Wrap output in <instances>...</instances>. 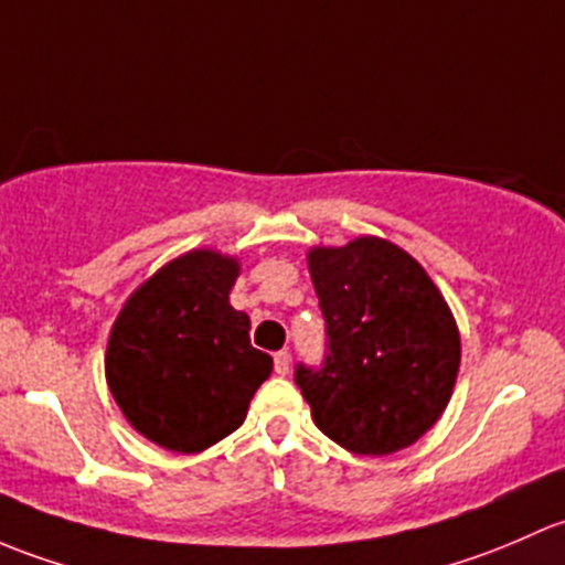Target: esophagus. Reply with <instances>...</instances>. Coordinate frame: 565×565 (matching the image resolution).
<instances>
[{
    "instance_id": "obj_1",
    "label": "esophagus",
    "mask_w": 565,
    "mask_h": 565,
    "mask_svg": "<svg viewBox=\"0 0 565 565\" xmlns=\"http://www.w3.org/2000/svg\"><path fill=\"white\" fill-rule=\"evenodd\" d=\"M288 370H290V353L288 351L275 353V372H277V375H288Z\"/></svg>"
}]
</instances>
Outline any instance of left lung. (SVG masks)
Listing matches in <instances>:
<instances>
[{"label": "left lung", "mask_w": 565, "mask_h": 565, "mask_svg": "<svg viewBox=\"0 0 565 565\" xmlns=\"http://www.w3.org/2000/svg\"><path fill=\"white\" fill-rule=\"evenodd\" d=\"M326 321L321 367H296L312 422L353 455L416 444L449 405L459 331L449 305L397 244L359 236L307 255Z\"/></svg>", "instance_id": "8db88e82"}]
</instances>
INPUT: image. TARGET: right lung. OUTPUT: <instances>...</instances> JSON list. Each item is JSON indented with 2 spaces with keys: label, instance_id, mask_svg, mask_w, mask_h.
<instances>
[{
  "label": "right lung",
  "instance_id": "obj_1",
  "mask_svg": "<svg viewBox=\"0 0 565 565\" xmlns=\"http://www.w3.org/2000/svg\"><path fill=\"white\" fill-rule=\"evenodd\" d=\"M239 260L190 249L125 301L108 337L106 381L127 422L179 455L209 449L244 422L271 375L249 345V318L234 310Z\"/></svg>",
  "mask_w": 565,
  "mask_h": 565
}]
</instances>
